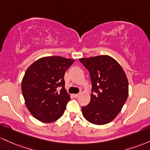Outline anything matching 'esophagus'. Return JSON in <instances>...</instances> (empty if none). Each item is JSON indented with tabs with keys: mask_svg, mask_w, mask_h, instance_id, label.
Returning <instances> with one entry per match:
<instances>
[{
	"mask_svg": "<svg viewBox=\"0 0 150 150\" xmlns=\"http://www.w3.org/2000/svg\"><path fill=\"white\" fill-rule=\"evenodd\" d=\"M80 96V94H73V96L74 98H78Z\"/></svg>",
	"mask_w": 150,
	"mask_h": 150,
	"instance_id": "obj_1",
	"label": "esophagus"
}]
</instances>
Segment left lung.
<instances>
[{"label": "left lung", "mask_w": 150, "mask_h": 150, "mask_svg": "<svg viewBox=\"0 0 150 150\" xmlns=\"http://www.w3.org/2000/svg\"><path fill=\"white\" fill-rule=\"evenodd\" d=\"M91 81L90 103L82 106L86 120L105 125L118 115L128 96V81L122 68L107 55L80 59Z\"/></svg>", "instance_id": "obj_1"}]
</instances>
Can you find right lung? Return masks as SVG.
I'll return each instance as SVG.
<instances>
[{"label": "right lung", "instance_id": "obj_1", "mask_svg": "<svg viewBox=\"0 0 150 150\" xmlns=\"http://www.w3.org/2000/svg\"><path fill=\"white\" fill-rule=\"evenodd\" d=\"M74 62V60L62 57H46L28 67L21 88L25 105L35 118L51 122L63 115L70 100L64 76Z\"/></svg>", "mask_w": 150, "mask_h": 150}]
</instances>
